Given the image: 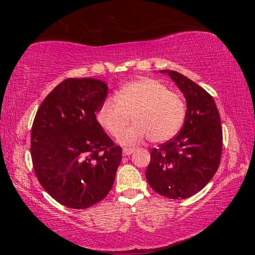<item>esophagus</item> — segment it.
I'll return each mask as SVG.
<instances>
[{
  "label": "esophagus",
  "mask_w": 255,
  "mask_h": 255,
  "mask_svg": "<svg viewBox=\"0 0 255 255\" xmlns=\"http://www.w3.org/2000/svg\"><path fill=\"white\" fill-rule=\"evenodd\" d=\"M123 152L125 155H130L133 152H135V148H131V147H124L123 148Z\"/></svg>",
  "instance_id": "obj_1"
}]
</instances>
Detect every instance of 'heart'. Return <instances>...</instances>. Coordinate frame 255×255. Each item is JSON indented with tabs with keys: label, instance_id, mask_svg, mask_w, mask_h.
<instances>
[{
	"label": "heart",
	"instance_id": "heart-1",
	"mask_svg": "<svg viewBox=\"0 0 255 255\" xmlns=\"http://www.w3.org/2000/svg\"><path fill=\"white\" fill-rule=\"evenodd\" d=\"M187 107L180 94L154 79H140L119 90L116 98H107L97 112L101 126L114 137L128 126L135 124L122 136L125 145H133L148 137L153 143L171 139L183 126Z\"/></svg>",
	"mask_w": 255,
	"mask_h": 255
}]
</instances>
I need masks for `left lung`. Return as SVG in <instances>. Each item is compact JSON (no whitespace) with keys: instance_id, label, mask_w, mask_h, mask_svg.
Segmentation results:
<instances>
[{"instance_id":"1","label":"left lung","mask_w":255,"mask_h":255,"mask_svg":"<svg viewBox=\"0 0 255 255\" xmlns=\"http://www.w3.org/2000/svg\"><path fill=\"white\" fill-rule=\"evenodd\" d=\"M167 73L187 100V115L178 135L150 150L146 179L155 192L187 199L204 189L218 170L223 150L221 117L213 97L184 75Z\"/></svg>"}]
</instances>
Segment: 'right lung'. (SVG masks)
Returning a JSON list of instances; mask_svg holds the SVG:
<instances>
[{
  "label": "right lung",
  "mask_w": 255,
  "mask_h": 255,
  "mask_svg": "<svg viewBox=\"0 0 255 255\" xmlns=\"http://www.w3.org/2000/svg\"><path fill=\"white\" fill-rule=\"evenodd\" d=\"M106 83L67 79L38 109L31 129L34 173L60 205L85 209L106 198L114 185L123 149L97 120Z\"/></svg>",
  "instance_id": "1"
}]
</instances>
